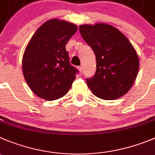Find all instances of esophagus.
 Listing matches in <instances>:
<instances>
[{
  "label": "esophagus",
  "mask_w": 155,
  "mask_h": 155,
  "mask_svg": "<svg viewBox=\"0 0 155 155\" xmlns=\"http://www.w3.org/2000/svg\"><path fill=\"white\" fill-rule=\"evenodd\" d=\"M78 69H79V73H80L81 74H82V73H83V67H82V66H79V67L78 68Z\"/></svg>",
  "instance_id": "esophagus-1"
}]
</instances>
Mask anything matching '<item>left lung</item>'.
<instances>
[{
  "mask_svg": "<svg viewBox=\"0 0 155 155\" xmlns=\"http://www.w3.org/2000/svg\"><path fill=\"white\" fill-rule=\"evenodd\" d=\"M83 40L96 58V71L86 79L92 93L105 100H113L126 94L138 76L139 60L126 37L109 24L79 26Z\"/></svg>",
  "mask_w": 155,
  "mask_h": 155,
  "instance_id": "1",
  "label": "left lung"
}]
</instances>
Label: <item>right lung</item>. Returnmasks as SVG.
<instances>
[{"mask_svg": "<svg viewBox=\"0 0 155 155\" xmlns=\"http://www.w3.org/2000/svg\"><path fill=\"white\" fill-rule=\"evenodd\" d=\"M77 29L72 23L52 19L40 26L30 39L23 56V73L38 97L56 100L72 86L79 71L69 63L66 45Z\"/></svg>", "mask_w": 155, "mask_h": 155, "instance_id": "add662e5", "label": "right lung"}]
</instances>
